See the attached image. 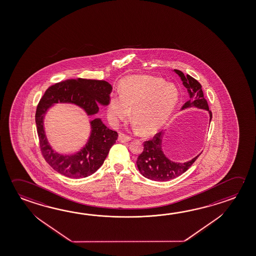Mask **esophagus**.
Instances as JSON below:
<instances>
[{
  "label": "esophagus",
  "mask_w": 256,
  "mask_h": 256,
  "mask_svg": "<svg viewBox=\"0 0 256 256\" xmlns=\"http://www.w3.org/2000/svg\"><path fill=\"white\" fill-rule=\"evenodd\" d=\"M131 140V138L128 136H126V134H123V133H120L118 134V141L120 142V143H125V142H128Z\"/></svg>",
  "instance_id": "obj_1"
}]
</instances>
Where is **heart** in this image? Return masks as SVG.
Returning a JSON list of instances; mask_svg holds the SVG:
<instances>
[{
    "label": "heart",
    "mask_w": 256,
    "mask_h": 256,
    "mask_svg": "<svg viewBox=\"0 0 256 256\" xmlns=\"http://www.w3.org/2000/svg\"><path fill=\"white\" fill-rule=\"evenodd\" d=\"M179 90L159 77L133 76L124 79L120 92L112 94L108 104V118L113 125L132 118L144 134L160 128L179 102Z\"/></svg>",
    "instance_id": "heart-1"
}]
</instances>
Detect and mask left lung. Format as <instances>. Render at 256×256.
Returning <instances> with one entry per match:
<instances>
[{
    "mask_svg": "<svg viewBox=\"0 0 256 256\" xmlns=\"http://www.w3.org/2000/svg\"><path fill=\"white\" fill-rule=\"evenodd\" d=\"M174 72L180 77L184 86L185 88H187L190 94V100L184 104L182 108L194 106L197 108L206 110L210 112L211 120L212 112L208 108L206 100L204 98L202 84L188 74L185 76L184 72L180 70L174 69ZM200 154L190 161L184 164L170 161L164 156L162 150V132H158L152 138L144 142L143 152L138 157L136 166L140 174L144 177L157 182H166L174 179L184 174L192 166L193 162L197 160Z\"/></svg>",
    "mask_w": 256,
    "mask_h": 256,
    "instance_id": "obj_1",
    "label": "left lung"
}]
</instances>
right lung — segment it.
Returning <instances> with one entry per match:
<instances>
[{
    "mask_svg": "<svg viewBox=\"0 0 256 256\" xmlns=\"http://www.w3.org/2000/svg\"><path fill=\"white\" fill-rule=\"evenodd\" d=\"M112 86L108 82L90 79H69L50 86L36 107V131L41 154L54 170L69 178H84L92 174L104 164L108 151L116 143L118 134L110 130L100 118L90 122L89 142L80 152L62 156L50 148L43 128V118L52 104L71 102L80 106L88 115L99 112V104L108 105Z\"/></svg>",
    "mask_w": 256,
    "mask_h": 256,
    "instance_id": "right-lung-1",
    "label": "right lung"
}]
</instances>
